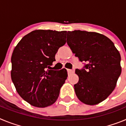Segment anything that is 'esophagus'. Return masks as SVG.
Returning a JSON list of instances; mask_svg holds the SVG:
<instances>
[{"mask_svg":"<svg viewBox=\"0 0 126 126\" xmlns=\"http://www.w3.org/2000/svg\"><path fill=\"white\" fill-rule=\"evenodd\" d=\"M67 73H68L69 74H72V73H74V69H67Z\"/></svg>","mask_w":126,"mask_h":126,"instance_id":"esophagus-1","label":"esophagus"}]
</instances>
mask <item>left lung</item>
<instances>
[{
    "label": "left lung",
    "mask_w": 126,
    "mask_h": 126,
    "mask_svg": "<svg viewBox=\"0 0 126 126\" xmlns=\"http://www.w3.org/2000/svg\"><path fill=\"white\" fill-rule=\"evenodd\" d=\"M67 43L79 61L87 63L82 69H76V96L90 105L103 102L115 89L121 74L119 51L109 38L96 32H68Z\"/></svg>",
    "instance_id": "8db88e82"
}]
</instances>
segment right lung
<instances>
[{"label":"right lung","mask_w":126,"mask_h":126,"mask_svg":"<svg viewBox=\"0 0 126 126\" xmlns=\"http://www.w3.org/2000/svg\"><path fill=\"white\" fill-rule=\"evenodd\" d=\"M67 32L34 30L25 35L13 51L11 79L21 97L37 107L57 100L67 78L65 69L51 70L58 49L65 45Z\"/></svg>","instance_id":"add662e5"}]
</instances>
